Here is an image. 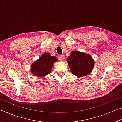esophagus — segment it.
<instances>
[{"label":"esophagus","mask_w":122,"mask_h":122,"mask_svg":"<svg viewBox=\"0 0 122 122\" xmlns=\"http://www.w3.org/2000/svg\"><path fill=\"white\" fill-rule=\"evenodd\" d=\"M59 59L60 60H62L64 59V56L63 55H60L59 56Z\"/></svg>","instance_id":"34e87169"}]
</instances>
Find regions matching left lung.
Wrapping results in <instances>:
<instances>
[{
	"mask_svg": "<svg viewBox=\"0 0 122 122\" xmlns=\"http://www.w3.org/2000/svg\"><path fill=\"white\" fill-rule=\"evenodd\" d=\"M67 62L72 74L78 77L89 74L94 66V59L89 54L77 51H71Z\"/></svg>",
	"mask_w": 122,
	"mask_h": 122,
	"instance_id": "8db88e82",
	"label": "left lung"
}]
</instances>
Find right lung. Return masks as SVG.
Segmentation results:
<instances>
[{
	"label": "right lung",
	"mask_w": 122,
	"mask_h": 122,
	"mask_svg": "<svg viewBox=\"0 0 122 122\" xmlns=\"http://www.w3.org/2000/svg\"><path fill=\"white\" fill-rule=\"evenodd\" d=\"M58 61L55 56H51L48 53H45L31 66V72L34 75L43 77L51 72L54 63Z\"/></svg>",
	"instance_id": "add662e5"
}]
</instances>
